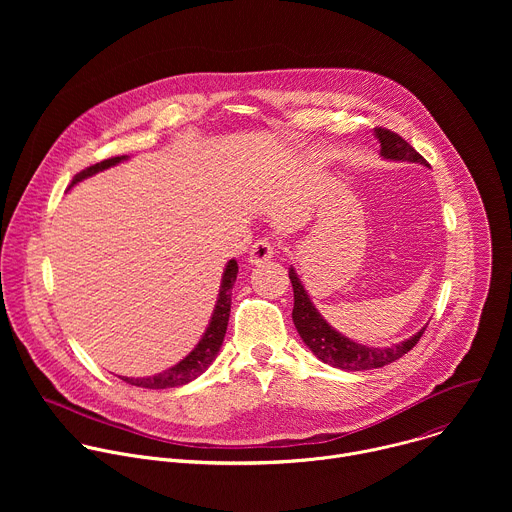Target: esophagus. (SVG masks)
Returning <instances> with one entry per match:
<instances>
[{
	"label": "esophagus",
	"instance_id": "esophagus-1",
	"mask_svg": "<svg viewBox=\"0 0 512 512\" xmlns=\"http://www.w3.org/2000/svg\"><path fill=\"white\" fill-rule=\"evenodd\" d=\"M275 255V245L269 239H261L257 241L251 251H249V263L251 265H261L265 261H269Z\"/></svg>",
	"mask_w": 512,
	"mask_h": 512
}]
</instances>
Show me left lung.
Returning <instances> with one entry per match:
<instances>
[{"label":"left lung","mask_w":512,"mask_h":512,"mask_svg":"<svg viewBox=\"0 0 512 512\" xmlns=\"http://www.w3.org/2000/svg\"><path fill=\"white\" fill-rule=\"evenodd\" d=\"M375 137L381 143V158L391 160V162H411V164H421L429 166L411 145L397 133L377 127ZM289 281L291 287H294V312H291V318H294L296 330L302 336L304 344L326 364L334 369L342 371H371V369H381L385 364H391L399 360L403 354H407L421 334L425 332V326L415 332L411 338L385 346V348H375L367 344H358L344 334L336 332L316 310L314 302L310 300L308 291L304 283L300 281L298 273L294 267H289Z\"/></svg>","instance_id":"obj_1"}]
</instances>
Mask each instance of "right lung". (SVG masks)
<instances>
[{"mask_svg":"<svg viewBox=\"0 0 512 512\" xmlns=\"http://www.w3.org/2000/svg\"><path fill=\"white\" fill-rule=\"evenodd\" d=\"M129 156H117V158H109L103 160L87 170H83L81 174L75 176L72 184L68 188H72L75 184L103 172L109 170L121 162H127ZM237 273H239V265L235 259H231L225 267L223 279H221V289H218V298L210 316V322L202 334V338L198 340V344L192 348V352H188L180 362H176L174 367H170L168 371H162L158 375L152 377H121L125 383L135 385V387H143V389H172V387H182L194 379H198L210 364L216 358L218 350L223 346L225 334H227V324H229V316H231V289L237 281Z\"/></svg>","mask_w":512,"mask_h":512,"instance_id":"1","label":"right lung"}]
</instances>
